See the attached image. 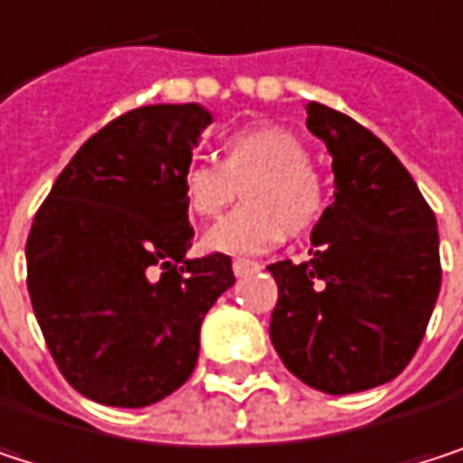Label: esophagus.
<instances>
[{
    "label": "esophagus",
    "instance_id": "1",
    "mask_svg": "<svg viewBox=\"0 0 463 463\" xmlns=\"http://www.w3.org/2000/svg\"><path fill=\"white\" fill-rule=\"evenodd\" d=\"M255 271H260V263H255V260H233V274L236 277H250Z\"/></svg>",
    "mask_w": 463,
    "mask_h": 463
}]
</instances>
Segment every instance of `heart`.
I'll use <instances>...</instances> for the list:
<instances>
[{
  "label": "heart",
  "mask_w": 463,
  "mask_h": 463,
  "mask_svg": "<svg viewBox=\"0 0 463 463\" xmlns=\"http://www.w3.org/2000/svg\"><path fill=\"white\" fill-rule=\"evenodd\" d=\"M241 186L244 205L216 222L203 247L224 255H260L285 233L304 236L326 211V184L298 135L279 124H252L219 143V162H192L181 173L184 208L194 219L222 213Z\"/></svg>",
  "instance_id": "b5f03b06"
}]
</instances>
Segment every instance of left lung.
Instances as JSON below:
<instances>
[{
    "mask_svg": "<svg viewBox=\"0 0 463 463\" xmlns=\"http://www.w3.org/2000/svg\"><path fill=\"white\" fill-rule=\"evenodd\" d=\"M307 127L334 156L336 192L312 230V260L269 266L271 342L301 383L342 396L391 383L420 347L442 282L439 233L374 132L320 102L307 105Z\"/></svg>",
    "mask_w": 463,
    "mask_h": 463,
    "instance_id": "obj_1",
    "label": "left lung"
}]
</instances>
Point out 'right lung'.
<instances>
[{
    "label": "right lung",
    "mask_w": 463,
    "mask_h": 463,
    "mask_svg": "<svg viewBox=\"0 0 463 463\" xmlns=\"http://www.w3.org/2000/svg\"><path fill=\"white\" fill-rule=\"evenodd\" d=\"M211 113L135 108L91 135L53 181L26 239V288L64 380L105 407H148L194 372L200 326L236 285L213 252L186 258L181 173Z\"/></svg>",
    "instance_id": "add662e5"
}]
</instances>
